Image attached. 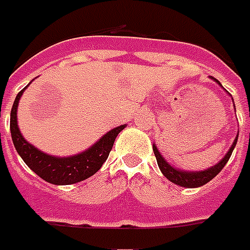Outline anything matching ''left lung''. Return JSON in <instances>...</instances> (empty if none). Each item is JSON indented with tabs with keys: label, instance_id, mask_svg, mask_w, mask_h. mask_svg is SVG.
I'll return each mask as SVG.
<instances>
[{
	"label": "left lung",
	"instance_id": "obj_1",
	"mask_svg": "<svg viewBox=\"0 0 250 250\" xmlns=\"http://www.w3.org/2000/svg\"><path fill=\"white\" fill-rule=\"evenodd\" d=\"M213 81H216V79H213ZM216 82L219 83V81H216ZM219 84H220V83H219ZM237 139H238V135H237L234 144H232L231 147H230V150H229L227 154L225 156V159H222V160L219 161L215 167H210L208 168V169H204V171H198V172L179 171V169H176V168L171 167L167 161L163 159V156L159 153L157 147L154 146V145L153 152L154 156H156V160H157V164H159V167H160L161 169V172H163V175H164L167 179H169V181L172 183H175V185L183 186V188H200V186H203L205 183H208L209 181H212V179L223 169V167L227 164V161H229L230 156H231L234 147H235Z\"/></svg>",
	"mask_w": 250,
	"mask_h": 250
}]
</instances>
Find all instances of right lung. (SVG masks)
I'll list each match as a JSON object with an SVG mask.
<instances>
[{
  "mask_svg": "<svg viewBox=\"0 0 250 250\" xmlns=\"http://www.w3.org/2000/svg\"><path fill=\"white\" fill-rule=\"evenodd\" d=\"M24 90L25 89L21 90L16 96V100L12 106L11 134L13 145L25 164L43 181L53 183V185H72V183L84 181L89 176L96 174L97 171L103 167L104 161L108 159L115 139L125 125H119L109 132H106L103 138L83 153L76 154L72 157L49 156L30 145L19 131L16 111H18L20 96L23 94Z\"/></svg>",
  "mask_w": 250,
  "mask_h": 250,
  "instance_id": "obj_1",
  "label": "right lung"
}]
</instances>
